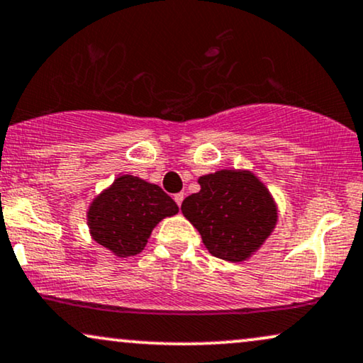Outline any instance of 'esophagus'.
Returning <instances> with one entry per match:
<instances>
[{
	"label": "esophagus",
	"mask_w": 363,
	"mask_h": 363,
	"mask_svg": "<svg viewBox=\"0 0 363 363\" xmlns=\"http://www.w3.org/2000/svg\"><path fill=\"white\" fill-rule=\"evenodd\" d=\"M174 201H176V203H177V206H179V208H181L182 201H184V192H179V194H176V196H174Z\"/></svg>",
	"instance_id": "1"
}]
</instances>
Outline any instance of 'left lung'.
<instances>
[{"label":"left lung","mask_w":363,"mask_h":363,"mask_svg":"<svg viewBox=\"0 0 363 363\" xmlns=\"http://www.w3.org/2000/svg\"><path fill=\"white\" fill-rule=\"evenodd\" d=\"M197 182L201 191L182 201L184 218L216 258L250 259L277 228L278 206L272 192L247 169H221Z\"/></svg>","instance_id":"1"}]
</instances>
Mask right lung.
Instances as JSON below:
<instances>
[{"label":"right lung","instance_id":"obj_1","mask_svg":"<svg viewBox=\"0 0 363 363\" xmlns=\"http://www.w3.org/2000/svg\"><path fill=\"white\" fill-rule=\"evenodd\" d=\"M177 213V204L157 184L121 174L91 199L86 224L91 240L117 258H127L140 253L152 229Z\"/></svg>","mask_w":363,"mask_h":363}]
</instances>
